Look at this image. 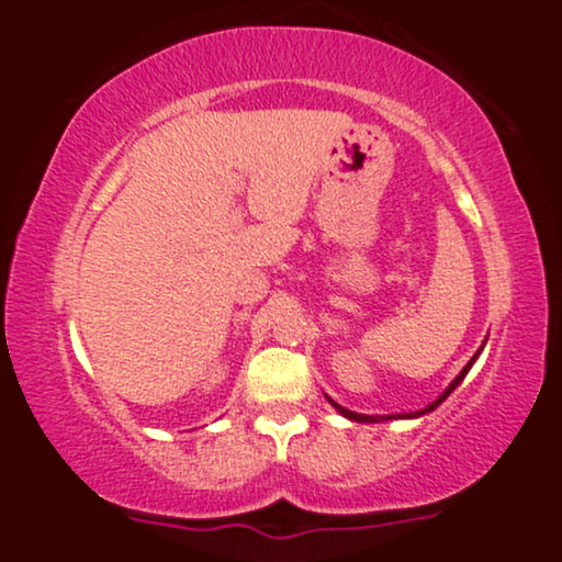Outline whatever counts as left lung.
<instances>
[{
    "instance_id": "left-lung-1",
    "label": "left lung",
    "mask_w": 562,
    "mask_h": 562,
    "mask_svg": "<svg viewBox=\"0 0 562 562\" xmlns=\"http://www.w3.org/2000/svg\"><path fill=\"white\" fill-rule=\"evenodd\" d=\"M479 351H481V348H479ZM475 359H479V353H475V357H473V359H470V362H468L465 367H462V372H460V375H457L454 380H451V383H449V389H447V391H443V393H441V396H438L434 404H430V406H425V409H420V412H412V415H385V417H375V415H359V412H351V409H346V406L335 404V402H333V398H327V402H330V404L335 406V409H338V412H340V415H344V417H348V420H357V423H380V420H396V417H420V415H425V412L436 409V406H438V404H441V402H443V398H447V396H449V393H451V391H454V389H457V385H460V383H462V378H465V375H468V372H470V367H473V362H475Z\"/></svg>"
}]
</instances>
